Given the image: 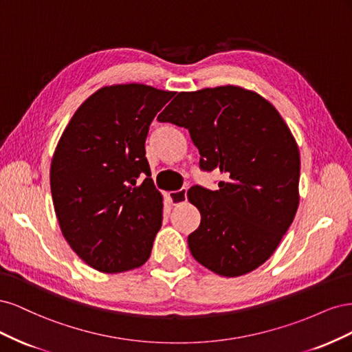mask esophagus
I'll use <instances>...</instances> for the list:
<instances>
[{"label":"esophagus","instance_id":"1","mask_svg":"<svg viewBox=\"0 0 352 352\" xmlns=\"http://www.w3.org/2000/svg\"><path fill=\"white\" fill-rule=\"evenodd\" d=\"M186 188H182L179 190H173V192L168 194V198H170V202H172V206H179V204H184V202H186L188 199V195H186Z\"/></svg>","mask_w":352,"mask_h":352}]
</instances>
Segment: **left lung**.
Returning <instances> with one entry per match:
<instances>
[{"label":"left lung","instance_id":"1","mask_svg":"<svg viewBox=\"0 0 352 352\" xmlns=\"http://www.w3.org/2000/svg\"><path fill=\"white\" fill-rule=\"evenodd\" d=\"M157 120L188 129L201 170L225 173L217 190H188L201 212L188 236L190 254L226 278L260 267L300 202V151L278 110L258 94L228 85L179 92Z\"/></svg>","mask_w":352,"mask_h":352}]
</instances>
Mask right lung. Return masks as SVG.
<instances>
[{"mask_svg":"<svg viewBox=\"0 0 352 352\" xmlns=\"http://www.w3.org/2000/svg\"><path fill=\"white\" fill-rule=\"evenodd\" d=\"M173 95L140 83L101 88L60 138L50 172L54 210L63 236L95 270L126 272L150 257L163 197L150 177L145 140Z\"/></svg>","mask_w":352,"mask_h":352,"instance_id":"right-lung-1","label":"right lung"}]
</instances>
